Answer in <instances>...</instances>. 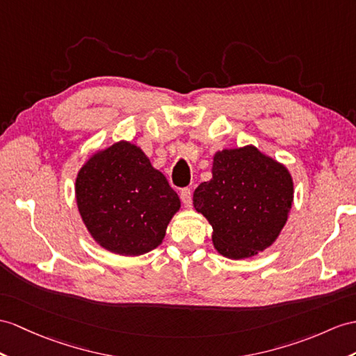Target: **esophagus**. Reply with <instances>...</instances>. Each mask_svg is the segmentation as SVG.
<instances>
[{
  "label": "esophagus",
  "mask_w": 356,
  "mask_h": 356,
  "mask_svg": "<svg viewBox=\"0 0 356 356\" xmlns=\"http://www.w3.org/2000/svg\"><path fill=\"white\" fill-rule=\"evenodd\" d=\"M179 197H181V201H183L186 208L192 207V190L183 188V190H181V193H179Z\"/></svg>",
  "instance_id": "34e87169"
}]
</instances>
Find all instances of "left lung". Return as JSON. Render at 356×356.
<instances>
[{
	"instance_id": "left-lung-1",
	"label": "left lung",
	"mask_w": 356,
	"mask_h": 356,
	"mask_svg": "<svg viewBox=\"0 0 356 356\" xmlns=\"http://www.w3.org/2000/svg\"><path fill=\"white\" fill-rule=\"evenodd\" d=\"M211 175L195 190L193 207L213 227L214 249L225 258L243 259L270 248L293 205L290 170L246 145L216 152Z\"/></svg>"
}]
</instances>
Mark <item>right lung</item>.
Instances as JSON below:
<instances>
[{"label": "right lung", "instance_id": "obj_1", "mask_svg": "<svg viewBox=\"0 0 356 356\" xmlns=\"http://www.w3.org/2000/svg\"><path fill=\"white\" fill-rule=\"evenodd\" d=\"M75 201L90 237L108 252L137 257L163 243L181 201L140 146L98 149L75 178Z\"/></svg>", "mask_w": 356, "mask_h": 356}]
</instances>
